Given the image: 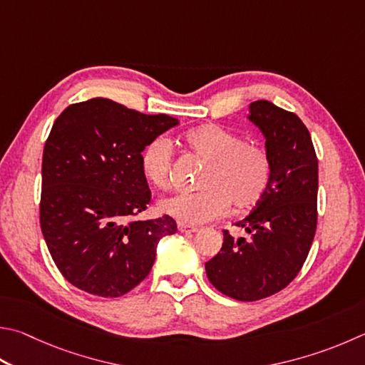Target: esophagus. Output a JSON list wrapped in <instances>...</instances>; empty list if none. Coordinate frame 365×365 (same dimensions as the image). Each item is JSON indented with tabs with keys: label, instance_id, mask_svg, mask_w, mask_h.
I'll return each mask as SVG.
<instances>
[{
	"label": "esophagus",
	"instance_id": "34e87169",
	"mask_svg": "<svg viewBox=\"0 0 365 365\" xmlns=\"http://www.w3.org/2000/svg\"><path fill=\"white\" fill-rule=\"evenodd\" d=\"M178 231H182V233H196L197 227H193V225H188V223H183V222H178Z\"/></svg>",
	"mask_w": 365,
	"mask_h": 365
}]
</instances>
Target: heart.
Returning a JSON list of instances; mask_svg holds the SVG:
<instances>
[{"label": "heart", "instance_id": "1", "mask_svg": "<svg viewBox=\"0 0 365 365\" xmlns=\"http://www.w3.org/2000/svg\"><path fill=\"white\" fill-rule=\"evenodd\" d=\"M182 140L191 155L204 163L196 191H175L164 196L160 207L183 223H204L227 214L255 209L273 180V160L260 143L247 142L237 132L218 124H202L185 132ZM147 180L156 187L169 183L172 145L156 137L140 155Z\"/></svg>", "mask_w": 365, "mask_h": 365}]
</instances>
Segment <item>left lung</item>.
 Listing matches in <instances>:
<instances>
[{"label":"left lung","instance_id":"8db88e82","mask_svg":"<svg viewBox=\"0 0 365 365\" xmlns=\"http://www.w3.org/2000/svg\"><path fill=\"white\" fill-rule=\"evenodd\" d=\"M249 108V119L267 138L273 180L264 200L236 223L247 237L225 230L220 252L205 263L212 286L240 302L287 287L307 260L317 225V156L307 125L268 101Z\"/></svg>","mask_w":365,"mask_h":365}]
</instances>
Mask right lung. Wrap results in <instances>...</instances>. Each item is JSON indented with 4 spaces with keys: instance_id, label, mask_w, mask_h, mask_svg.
<instances>
[{
    "instance_id": "obj_1",
    "label": "right lung",
    "mask_w": 365,
    "mask_h": 365,
    "mask_svg": "<svg viewBox=\"0 0 365 365\" xmlns=\"http://www.w3.org/2000/svg\"><path fill=\"white\" fill-rule=\"evenodd\" d=\"M110 98L73 103L44 145L39 225L62 276L84 292L115 298L150 274L161 237L177 223L137 220L151 200L140 155L177 125Z\"/></svg>"
}]
</instances>
